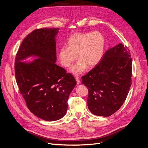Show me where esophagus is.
<instances>
[{"label":"esophagus","instance_id":"obj_1","mask_svg":"<svg viewBox=\"0 0 148 148\" xmlns=\"http://www.w3.org/2000/svg\"><path fill=\"white\" fill-rule=\"evenodd\" d=\"M75 79H76V82H77V84H79L80 83V79L79 78L78 76H76L75 77Z\"/></svg>","mask_w":148,"mask_h":148}]
</instances>
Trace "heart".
<instances>
[{
	"mask_svg": "<svg viewBox=\"0 0 148 148\" xmlns=\"http://www.w3.org/2000/svg\"><path fill=\"white\" fill-rule=\"evenodd\" d=\"M106 39L99 31L75 33L69 38L66 46L59 50L58 56L62 66L69 68L78 58L80 59L72 68V72L79 74L87 68L96 66L104 55Z\"/></svg>",
	"mask_w": 148,
	"mask_h": 148,
	"instance_id": "b5f03b06",
	"label": "heart"
}]
</instances>
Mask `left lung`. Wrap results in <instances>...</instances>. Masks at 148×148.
<instances>
[{
	"instance_id": "obj_1",
	"label": "left lung",
	"mask_w": 148,
	"mask_h": 148,
	"mask_svg": "<svg viewBox=\"0 0 148 148\" xmlns=\"http://www.w3.org/2000/svg\"><path fill=\"white\" fill-rule=\"evenodd\" d=\"M132 66L129 49L119 44L106 51L99 64L82 76L93 114L109 116L121 108L132 84Z\"/></svg>"
}]
</instances>
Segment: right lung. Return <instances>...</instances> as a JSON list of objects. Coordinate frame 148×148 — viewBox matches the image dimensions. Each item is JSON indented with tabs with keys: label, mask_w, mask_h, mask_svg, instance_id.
<instances>
[{
	"label": "right lung",
	"mask_w": 148,
	"mask_h": 148,
	"mask_svg": "<svg viewBox=\"0 0 148 148\" xmlns=\"http://www.w3.org/2000/svg\"><path fill=\"white\" fill-rule=\"evenodd\" d=\"M59 28L36 29L23 39L15 58V77L20 93L31 112L45 121L62 118L76 81L74 76L55 64V36ZM35 55L29 64L20 61Z\"/></svg>",
	"instance_id": "right-lung-1"
}]
</instances>
